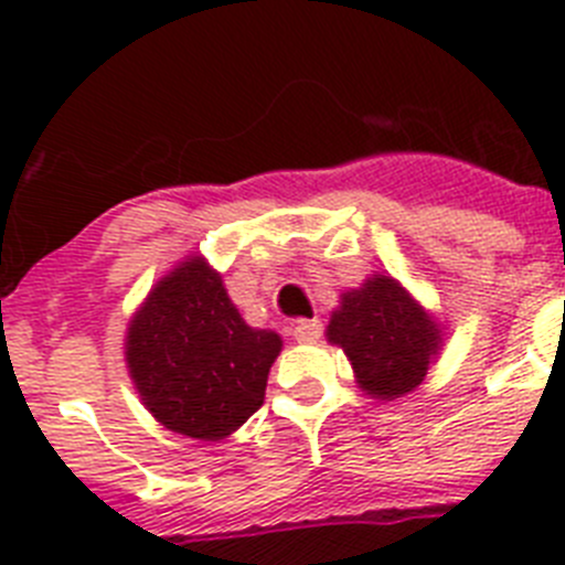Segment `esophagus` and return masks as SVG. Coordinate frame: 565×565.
Listing matches in <instances>:
<instances>
[{"label":"esophagus","instance_id":"34e87169","mask_svg":"<svg viewBox=\"0 0 565 565\" xmlns=\"http://www.w3.org/2000/svg\"><path fill=\"white\" fill-rule=\"evenodd\" d=\"M289 332H292V338L298 340V343H315V340L320 338V320H298V323H292Z\"/></svg>","mask_w":565,"mask_h":565}]
</instances>
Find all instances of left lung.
<instances>
[{
  "instance_id": "1",
  "label": "left lung",
  "mask_w": 565,
  "mask_h": 565,
  "mask_svg": "<svg viewBox=\"0 0 565 565\" xmlns=\"http://www.w3.org/2000/svg\"><path fill=\"white\" fill-rule=\"evenodd\" d=\"M327 340L343 349L365 396L391 403L425 383L445 345V329L394 276L374 273L340 292Z\"/></svg>"
}]
</instances>
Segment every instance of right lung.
<instances>
[{"label": "right lung", "instance_id": "obj_1", "mask_svg": "<svg viewBox=\"0 0 565 565\" xmlns=\"http://www.w3.org/2000/svg\"><path fill=\"white\" fill-rule=\"evenodd\" d=\"M281 334L250 327L202 253L177 262L129 318L126 369L162 428L227 439L262 408Z\"/></svg>", "mask_w": 565, "mask_h": 565}]
</instances>
